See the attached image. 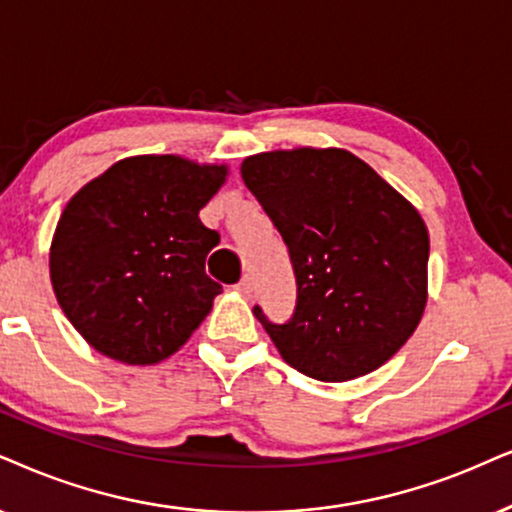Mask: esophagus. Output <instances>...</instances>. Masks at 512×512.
<instances>
[{
    "mask_svg": "<svg viewBox=\"0 0 512 512\" xmlns=\"http://www.w3.org/2000/svg\"><path fill=\"white\" fill-rule=\"evenodd\" d=\"M236 290L241 295H245V297H250V293H252V278L250 276H243L241 281L236 283Z\"/></svg>",
    "mask_w": 512,
    "mask_h": 512,
    "instance_id": "esophagus-1",
    "label": "esophagus"
}]
</instances>
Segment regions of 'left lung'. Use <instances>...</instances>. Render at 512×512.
Segmentation results:
<instances>
[{
  "mask_svg": "<svg viewBox=\"0 0 512 512\" xmlns=\"http://www.w3.org/2000/svg\"><path fill=\"white\" fill-rule=\"evenodd\" d=\"M241 174L293 264L290 321L274 323L255 307L281 357L323 383L383 366L428 300L430 238L418 210L342 148L252 155Z\"/></svg>",
  "mask_w": 512,
  "mask_h": 512,
  "instance_id": "1",
  "label": "left lung"
}]
</instances>
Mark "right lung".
I'll list each match as a JSON object with an SVG mask.
<instances>
[{
  "label": "right lung",
  "mask_w": 512,
  "mask_h": 512,
  "mask_svg": "<svg viewBox=\"0 0 512 512\" xmlns=\"http://www.w3.org/2000/svg\"><path fill=\"white\" fill-rule=\"evenodd\" d=\"M224 177V165L137 155L70 198L49 271L58 304L94 349L125 364H155L208 316L222 293L205 274L219 234L198 212Z\"/></svg>",
  "instance_id": "1"
}]
</instances>
